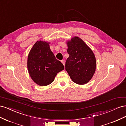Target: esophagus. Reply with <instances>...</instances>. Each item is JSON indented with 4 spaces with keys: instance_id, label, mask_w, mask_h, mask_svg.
Instances as JSON below:
<instances>
[{
    "instance_id": "esophagus-1",
    "label": "esophagus",
    "mask_w": 126,
    "mask_h": 126,
    "mask_svg": "<svg viewBox=\"0 0 126 126\" xmlns=\"http://www.w3.org/2000/svg\"><path fill=\"white\" fill-rule=\"evenodd\" d=\"M61 62H62V63H63V66H65V61H64V60H63L61 61Z\"/></svg>"
}]
</instances>
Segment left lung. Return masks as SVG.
Here are the masks:
<instances>
[{
	"label": "left lung",
	"mask_w": 126,
	"mask_h": 126,
	"mask_svg": "<svg viewBox=\"0 0 126 126\" xmlns=\"http://www.w3.org/2000/svg\"><path fill=\"white\" fill-rule=\"evenodd\" d=\"M67 58L65 69L70 78L78 85H85L93 78L96 69V59L92 50L80 38L72 37L67 42Z\"/></svg>",
	"instance_id": "8db88e82"
}]
</instances>
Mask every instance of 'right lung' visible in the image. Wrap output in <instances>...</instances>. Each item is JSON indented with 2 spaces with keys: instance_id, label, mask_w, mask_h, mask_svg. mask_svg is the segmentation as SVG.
I'll list each match as a JSON object with an SVG mask.
<instances>
[{
  "instance_id": "1",
  "label": "right lung",
  "mask_w": 126,
  "mask_h": 126,
  "mask_svg": "<svg viewBox=\"0 0 126 126\" xmlns=\"http://www.w3.org/2000/svg\"><path fill=\"white\" fill-rule=\"evenodd\" d=\"M50 43L37 41L30 49L27 58V68L32 80L38 85L46 86L54 81L57 74L64 69L49 46Z\"/></svg>"
}]
</instances>
